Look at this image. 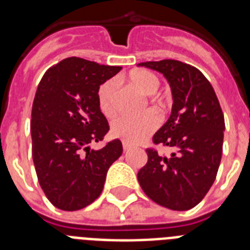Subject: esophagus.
<instances>
[{
  "label": "esophagus",
  "instance_id": "34e87169",
  "mask_svg": "<svg viewBox=\"0 0 250 250\" xmlns=\"http://www.w3.org/2000/svg\"><path fill=\"white\" fill-rule=\"evenodd\" d=\"M123 147H124V151H129V150L131 149V145H130L129 143H126V141H124Z\"/></svg>",
  "mask_w": 250,
  "mask_h": 250
}]
</instances>
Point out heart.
<instances>
[{"label":"heart","mask_w":250,"mask_h":250,"mask_svg":"<svg viewBox=\"0 0 250 250\" xmlns=\"http://www.w3.org/2000/svg\"><path fill=\"white\" fill-rule=\"evenodd\" d=\"M129 81L140 91L147 95L155 94L160 86V80L154 72L147 70H135L130 72ZM98 103L101 112L107 118L114 116L115 83L105 81L98 90ZM159 125V116L154 111H146L140 116H120L111 124V134L126 143H140L151 134Z\"/></svg>","instance_id":"1"}]
</instances>
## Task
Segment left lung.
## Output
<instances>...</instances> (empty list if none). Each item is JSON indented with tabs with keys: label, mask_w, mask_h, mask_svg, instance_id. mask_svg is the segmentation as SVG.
<instances>
[{
	"label": "left lung",
	"mask_w": 250,
	"mask_h": 250,
	"mask_svg": "<svg viewBox=\"0 0 250 250\" xmlns=\"http://www.w3.org/2000/svg\"><path fill=\"white\" fill-rule=\"evenodd\" d=\"M139 66L164 75L173 107L152 141L170 155L147 149V163L138 173L141 189L152 202L171 210L199 204L215 180L222 160L224 115L213 86L194 66L176 61H147Z\"/></svg>",
	"instance_id": "1"
}]
</instances>
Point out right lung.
Masks as SVG:
<instances>
[{
  "label": "right lung",
  "instance_id": "1",
  "mask_svg": "<svg viewBox=\"0 0 250 250\" xmlns=\"http://www.w3.org/2000/svg\"><path fill=\"white\" fill-rule=\"evenodd\" d=\"M120 70L68 57L40 81L31 114L32 158L43 193L61 210H79L98 199L107 170L123 154L119 139L100 150L90 147L109 131L98 90Z\"/></svg>",
  "mask_w": 250,
  "mask_h": 250
}]
</instances>
